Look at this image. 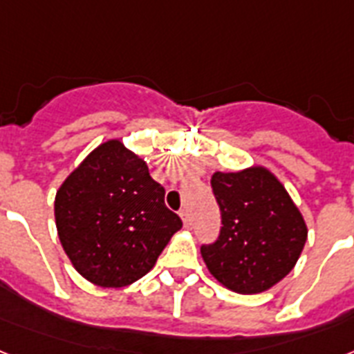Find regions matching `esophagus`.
I'll use <instances>...</instances> for the list:
<instances>
[{"label": "esophagus", "instance_id": "1", "mask_svg": "<svg viewBox=\"0 0 354 354\" xmlns=\"http://www.w3.org/2000/svg\"><path fill=\"white\" fill-rule=\"evenodd\" d=\"M180 218H183L184 227H189V226H192V217H189L188 208H183V209H180Z\"/></svg>", "mask_w": 354, "mask_h": 354}]
</instances>
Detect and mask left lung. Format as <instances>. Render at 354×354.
<instances>
[{
    "instance_id": "left-lung-1",
    "label": "left lung",
    "mask_w": 354,
    "mask_h": 354,
    "mask_svg": "<svg viewBox=\"0 0 354 354\" xmlns=\"http://www.w3.org/2000/svg\"><path fill=\"white\" fill-rule=\"evenodd\" d=\"M223 226L203 244L209 273L235 293H261L284 279L299 261L308 227L284 186L264 168L212 177Z\"/></svg>"
}]
</instances>
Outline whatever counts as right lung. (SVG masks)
I'll return each mask as SVG.
<instances>
[{"label": "right lung", "mask_w": 354, "mask_h": 354, "mask_svg": "<svg viewBox=\"0 0 354 354\" xmlns=\"http://www.w3.org/2000/svg\"><path fill=\"white\" fill-rule=\"evenodd\" d=\"M54 209L74 268L103 288H122L145 277L183 227L145 160L119 141L95 148L68 175Z\"/></svg>", "instance_id": "right-lung-1"}]
</instances>
